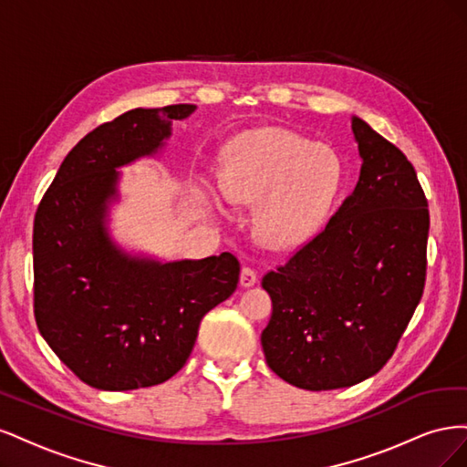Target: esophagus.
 Returning <instances> with one entry per match:
<instances>
[{"instance_id":"1","label":"esophagus","mask_w":467,"mask_h":467,"mask_svg":"<svg viewBox=\"0 0 467 467\" xmlns=\"http://www.w3.org/2000/svg\"><path fill=\"white\" fill-rule=\"evenodd\" d=\"M257 280H259V273L255 271V268H253V266H244L242 268V278H239V282H242V286L249 288V286L255 285Z\"/></svg>"}]
</instances>
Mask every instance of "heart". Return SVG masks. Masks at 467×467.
<instances>
[{"label":"heart","instance_id":"heart-1","mask_svg":"<svg viewBox=\"0 0 467 467\" xmlns=\"http://www.w3.org/2000/svg\"><path fill=\"white\" fill-rule=\"evenodd\" d=\"M343 167L325 146L302 136L263 129L232 144L222 192L232 202L253 204L255 228L265 244L288 247L312 235L341 187Z\"/></svg>","mask_w":467,"mask_h":467}]
</instances>
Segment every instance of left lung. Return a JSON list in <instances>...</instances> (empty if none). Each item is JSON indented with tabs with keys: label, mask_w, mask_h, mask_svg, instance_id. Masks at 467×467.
<instances>
[{
	"label": "left lung",
	"mask_w": 467,
	"mask_h": 467,
	"mask_svg": "<svg viewBox=\"0 0 467 467\" xmlns=\"http://www.w3.org/2000/svg\"><path fill=\"white\" fill-rule=\"evenodd\" d=\"M362 158L357 189L327 225L263 276L273 300L261 333L268 368L325 391L384 368L427 278L429 202L405 153L352 117Z\"/></svg>",
	"instance_id": "obj_1"
}]
</instances>
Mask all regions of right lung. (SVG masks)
Listing matches in <instances>:
<instances>
[{
  "instance_id": "add662e5",
  "label": "right lung",
  "mask_w": 467,
  "mask_h": 467,
  "mask_svg": "<svg viewBox=\"0 0 467 467\" xmlns=\"http://www.w3.org/2000/svg\"><path fill=\"white\" fill-rule=\"evenodd\" d=\"M194 105L132 109L97 126L66 155L33 228L35 319L83 384L129 391L185 366L202 317L239 282L232 253L160 263L122 253L105 228L117 167L151 155Z\"/></svg>"
}]
</instances>
